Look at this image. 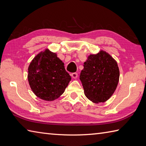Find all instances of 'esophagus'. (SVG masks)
<instances>
[{"mask_svg": "<svg viewBox=\"0 0 146 146\" xmlns=\"http://www.w3.org/2000/svg\"><path fill=\"white\" fill-rule=\"evenodd\" d=\"M71 76H72V78L76 79L77 77V76H78V74H77V73H76V72L72 73V74H71Z\"/></svg>", "mask_w": 146, "mask_h": 146, "instance_id": "34e87169", "label": "esophagus"}]
</instances>
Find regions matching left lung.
I'll use <instances>...</instances> for the list:
<instances>
[{
    "mask_svg": "<svg viewBox=\"0 0 146 146\" xmlns=\"http://www.w3.org/2000/svg\"><path fill=\"white\" fill-rule=\"evenodd\" d=\"M120 71L117 62L108 53L101 50L88 56L81 70L80 80L84 92L94 103L106 102L117 87Z\"/></svg>",
    "mask_w": 146,
    "mask_h": 146,
    "instance_id": "8db88e82",
    "label": "left lung"
}]
</instances>
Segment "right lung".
<instances>
[{
	"instance_id": "right-lung-1",
	"label": "right lung",
	"mask_w": 146,
	"mask_h": 146,
	"mask_svg": "<svg viewBox=\"0 0 146 146\" xmlns=\"http://www.w3.org/2000/svg\"><path fill=\"white\" fill-rule=\"evenodd\" d=\"M28 79L36 96L45 101H53L64 93L71 77L56 53L46 49L29 64Z\"/></svg>"
}]
</instances>
